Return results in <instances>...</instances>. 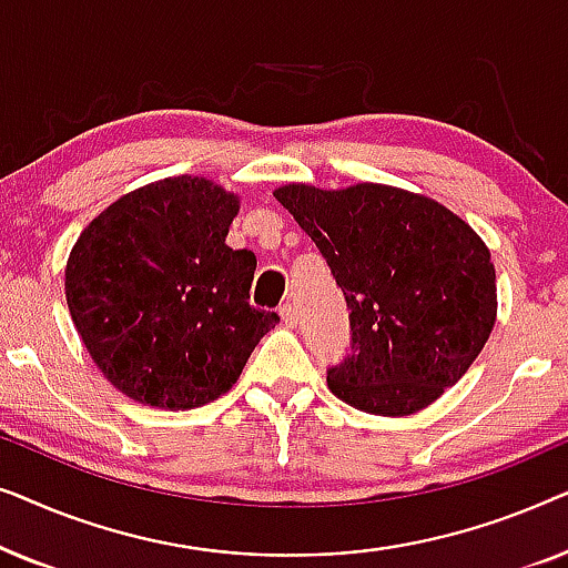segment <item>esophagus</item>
<instances>
[{
  "mask_svg": "<svg viewBox=\"0 0 568 568\" xmlns=\"http://www.w3.org/2000/svg\"><path fill=\"white\" fill-rule=\"evenodd\" d=\"M278 315H282V323L290 325V328H294V325H297V321H300L297 307H294L292 302H284V305L278 307Z\"/></svg>",
  "mask_w": 568,
  "mask_h": 568,
  "instance_id": "esophagus-1",
  "label": "esophagus"
}]
</instances>
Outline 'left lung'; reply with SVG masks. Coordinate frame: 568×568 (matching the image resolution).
I'll return each mask as SVG.
<instances>
[{
    "label": "left lung",
    "instance_id": "obj_1",
    "mask_svg": "<svg viewBox=\"0 0 568 568\" xmlns=\"http://www.w3.org/2000/svg\"><path fill=\"white\" fill-rule=\"evenodd\" d=\"M274 196L317 245L352 310V352L328 367L336 398L408 416L468 372L496 321V274L460 216L379 183H292Z\"/></svg>",
    "mask_w": 568,
    "mask_h": 568
}]
</instances>
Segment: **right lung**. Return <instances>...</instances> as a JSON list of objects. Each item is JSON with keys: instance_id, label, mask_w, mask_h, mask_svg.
I'll return each instance as SVG.
<instances>
[{"instance_id": "1", "label": "right lung", "mask_w": 568, "mask_h": 568, "mask_svg": "<svg viewBox=\"0 0 568 568\" xmlns=\"http://www.w3.org/2000/svg\"><path fill=\"white\" fill-rule=\"evenodd\" d=\"M240 201L165 178L95 216L67 263V305L100 372L154 408L212 403L278 323L251 305L253 251L224 243Z\"/></svg>"}]
</instances>
